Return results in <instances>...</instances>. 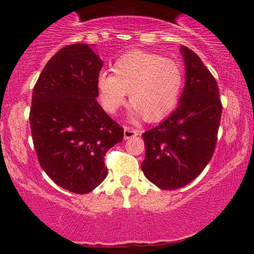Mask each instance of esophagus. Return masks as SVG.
Wrapping results in <instances>:
<instances>
[{"label": "esophagus", "mask_w": 254, "mask_h": 254, "mask_svg": "<svg viewBox=\"0 0 254 254\" xmlns=\"http://www.w3.org/2000/svg\"><path fill=\"white\" fill-rule=\"evenodd\" d=\"M136 135H138V130L137 129H134V128L131 127H125L124 128V137L126 138H131L134 136H136Z\"/></svg>", "instance_id": "esophagus-1"}]
</instances>
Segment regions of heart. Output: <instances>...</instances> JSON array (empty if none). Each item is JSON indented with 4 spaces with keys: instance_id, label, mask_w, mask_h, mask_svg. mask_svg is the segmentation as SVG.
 I'll return each instance as SVG.
<instances>
[{
    "instance_id": "heart-1",
    "label": "heart",
    "mask_w": 254,
    "mask_h": 254,
    "mask_svg": "<svg viewBox=\"0 0 254 254\" xmlns=\"http://www.w3.org/2000/svg\"><path fill=\"white\" fill-rule=\"evenodd\" d=\"M113 76L102 72L97 79L99 98L114 113L129 93V103L147 121L171 113L184 85V71L176 61L147 52H130L114 62Z\"/></svg>"
}]
</instances>
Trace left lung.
Wrapping results in <instances>:
<instances>
[{
	"label": "left lung",
	"mask_w": 254,
	"mask_h": 254,
	"mask_svg": "<svg viewBox=\"0 0 254 254\" xmlns=\"http://www.w3.org/2000/svg\"><path fill=\"white\" fill-rule=\"evenodd\" d=\"M186 83L179 106L142 134L144 176L162 190H177L196 178L213 157L222 103L216 79L189 47L182 46Z\"/></svg>",
	"instance_id": "1"
}]
</instances>
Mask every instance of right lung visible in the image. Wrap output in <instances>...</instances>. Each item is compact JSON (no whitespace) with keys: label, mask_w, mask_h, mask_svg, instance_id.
I'll list each match as a JSON object with an SVG mask.
<instances>
[{"label":"right lung","mask_w":254,"mask_h":254,"mask_svg":"<svg viewBox=\"0 0 254 254\" xmlns=\"http://www.w3.org/2000/svg\"><path fill=\"white\" fill-rule=\"evenodd\" d=\"M103 61L89 45L54 54L33 88L30 126L38 161L62 189L91 192L106 178L105 155L124 128L97 102Z\"/></svg>","instance_id":"1"}]
</instances>
